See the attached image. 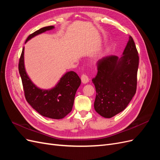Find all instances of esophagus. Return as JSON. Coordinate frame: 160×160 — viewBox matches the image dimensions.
Here are the masks:
<instances>
[{
  "label": "esophagus",
  "mask_w": 160,
  "mask_h": 160,
  "mask_svg": "<svg viewBox=\"0 0 160 160\" xmlns=\"http://www.w3.org/2000/svg\"><path fill=\"white\" fill-rule=\"evenodd\" d=\"M81 81H82V83H84V84H85V83H88V82H89V77H88V76L86 74H83L81 75Z\"/></svg>",
  "instance_id": "esophagus-1"
}]
</instances>
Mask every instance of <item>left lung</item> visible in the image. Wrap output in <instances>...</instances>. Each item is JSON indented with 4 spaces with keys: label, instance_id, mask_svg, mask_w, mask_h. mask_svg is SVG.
<instances>
[{
    "label": "left lung",
    "instance_id": "left-lung-1",
    "mask_svg": "<svg viewBox=\"0 0 160 160\" xmlns=\"http://www.w3.org/2000/svg\"><path fill=\"white\" fill-rule=\"evenodd\" d=\"M97 65L98 74L92 79L97 93L94 108L111 118L126 108L136 92L139 56L133 38L129 36L122 57H105Z\"/></svg>",
    "mask_w": 160,
    "mask_h": 160
}]
</instances>
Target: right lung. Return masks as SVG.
<instances>
[{
    "instance_id": "obj_1",
    "label": "right lung",
    "mask_w": 160,
    "mask_h": 160,
    "mask_svg": "<svg viewBox=\"0 0 160 160\" xmlns=\"http://www.w3.org/2000/svg\"><path fill=\"white\" fill-rule=\"evenodd\" d=\"M52 28H54V26L40 28L31 34L27 37L26 42L36 35ZM18 71L26 100L38 113L51 119H60L71 112L76 91L81 82L75 72H66L55 88L51 89L44 90L38 88L32 83L26 72L24 65V48L19 59Z\"/></svg>"
}]
</instances>
